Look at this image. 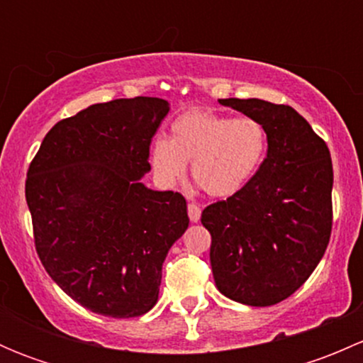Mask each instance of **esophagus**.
Listing matches in <instances>:
<instances>
[{"label":"esophagus","mask_w":363,"mask_h":363,"mask_svg":"<svg viewBox=\"0 0 363 363\" xmlns=\"http://www.w3.org/2000/svg\"><path fill=\"white\" fill-rule=\"evenodd\" d=\"M188 216H189V219H191V223H199L200 216H202V208H200L196 203H189L188 205Z\"/></svg>","instance_id":"34e87169"}]
</instances>
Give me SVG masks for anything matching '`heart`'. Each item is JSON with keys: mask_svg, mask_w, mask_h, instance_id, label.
Segmentation results:
<instances>
[{"mask_svg": "<svg viewBox=\"0 0 363 363\" xmlns=\"http://www.w3.org/2000/svg\"><path fill=\"white\" fill-rule=\"evenodd\" d=\"M267 152V131L252 117H228L208 108H189L174 119L170 138H155L149 164L164 188L184 179L188 163L200 188L228 199L246 188Z\"/></svg>", "mask_w": 363, "mask_h": 363, "instance_id": "heart-1", "label": "heart"}]
</instances>
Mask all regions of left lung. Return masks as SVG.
<instances>
[{"mask_svg":"<svg viewBox=\"0 0 363 363\" xmlns=\"http://www.w3.org/2000/svg\"><path fill=\"white\" fill-rule=\"evenodd\" d=\"M219 104L262 123L269 149L246 188L203 208L212 274L228 298L274 306L306 283L330 240V151L288 105L258 98Z\"/></svg>","mask_w":363,"mask_h":363,"instance_id":"obj_1","label":"left lung"}]
</instances>
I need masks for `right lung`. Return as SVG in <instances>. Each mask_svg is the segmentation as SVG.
Segmentation results:
<instances>
[{"instance_id":"right-lung-1","label":"right lung","mask_w":363,"mask_h":363,"mask_svg":"<svg viewBox=\"0 0 363 363\" xmlns=\"http://www.w3.org/2000/svg\"><path fill=\"white\" fill-rule=\"evenodd\" d=\"M168 111L149 96L91 105L54 124L29 164L40 259L65 294L101 316L151 311L164 258L188 230L184 196L142 182Z\"/></svg>"}]
</instances>
